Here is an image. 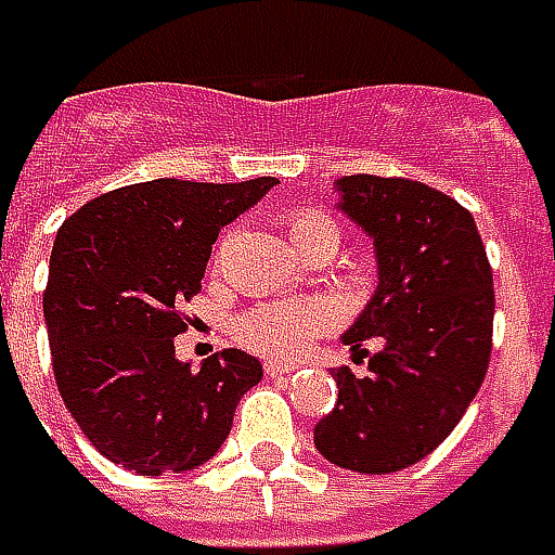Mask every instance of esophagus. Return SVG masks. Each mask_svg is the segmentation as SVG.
Instances as JSON below:
<instances>
[{"label": "esophagus", "instance_id": "esophagus-1", "mask_svg": "<svg viewBox=\"0 0 555 555\" xmlns=\"http://www.w3.org/2000/svg\"><path fill=\"white\" fill-rule=\"evenodd\" d=\"M296 371V364L293 361H274V358H268L266 361V373L268 376H284V373Z\"/></svg>", "mask_w": 555, "mask_h": 555}]
</instances>
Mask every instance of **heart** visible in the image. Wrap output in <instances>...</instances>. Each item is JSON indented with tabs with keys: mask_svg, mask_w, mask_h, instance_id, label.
Returning <instances> with one entry per match:
<instances>
[{
	"mask_svg": "<svg viewBox=\"0 0 555 555\" xmlns=\"http://www.w3.org/2000/svg\"><path fill=\"white\" fill-rule=\"evenodd\" d=\"M289 241L296 249L318 244V241H333L339 244V228L331 216L318 209H296L289 212ZM333 321V311L327 302H266L256 306L234 321V336L256 349V352L271 354V358H287V354L302 352L311 343V336L324 331Z\"/></svg>",
	"mask_w": 555,
	"mask_h": 555,
	"instance_id": "b5f03b06",
	"label": "heart"
}]
</instances>
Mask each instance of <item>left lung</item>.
<instances>
[{"mask_svg":"<svg viewBox=\"0 0 555 555\" xmlns=\"http://www.w3.org/2000/svg\"><path fill=\"white\" fill-rule=\"evenodd\" d=\"M343 209L373 241L376 289L343 333L367 373L333 371L336 408L314 448L339 469L386 476L433 454L466 414L491 361L494 278L476 219L411 179H336Z\"/></svg>","mask_w":555,"mask_h":555,"instance_id":"obj_1","label":"left lung"}]
</instances>
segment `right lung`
<instances>
[{
    "instance_id": "right-lung-1",
    "label": "right lung",
    "mask_w": 555,
    "mask_h": 555,
    "mask_svg": "<svg viewBox=\"0 0 555 555\" xmlns=\"http://www.w3.org/2000/svg\"><path fill=\"white\" fill-rule=\"evenodd\" d=\"M274 184L154 179L101 194L61 224L42 296L54 383L107 460L163 476L197 469L224 444L262 364L241 349L201 367L179 361V306L201 289L219 231Z\"/></svg>"
}]
</instances>
